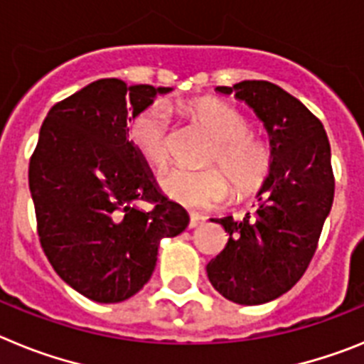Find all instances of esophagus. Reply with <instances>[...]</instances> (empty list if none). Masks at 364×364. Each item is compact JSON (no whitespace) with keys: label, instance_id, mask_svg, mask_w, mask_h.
<instances>
[{"label":"esophagus","instance_id":"obj_1","mask_svg":"<svg viewBox=\"0 0 364 364\" xmlns=\"http://www.w3.org/2000/svg\"><path fill=\"white\" fill-rule=\"evenodd\" d=\"M205 220V217H202V215H198V213H191L189 215V228H197V226H200L202 222Z\"/></svg>","mask_w":364,"mask_h":364}]
</instances>
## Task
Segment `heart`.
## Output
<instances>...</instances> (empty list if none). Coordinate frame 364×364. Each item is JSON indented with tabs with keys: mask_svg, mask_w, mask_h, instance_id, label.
Masks as SVG:
<instances>
[{
	"mask_svg": "<svg viewBox=\"0 0 364 364\" xmlns=\"http://www.w3.org/2000/svg\"><path fill=\"white\" fill-rule=\"evenodd\" d=\"M184 111L215 138L208 164L218 166L223 171L217 167L204 171L171 169L160 178V188L167 197L188 208H211L228 197V180L237 197L252 195L264 184L272 171L273 153L268 144L250 134V124L242 112L215 98L193 102ZM127 138L144 162L162 169L169 160V112L166 105L154 102L138 112L129 122Z\"/></svg>",
	"mask_w": 364,
	"mask_h": 364,
	"instance_id": "obj_1",
	"label": "heart"
}]
</instances>
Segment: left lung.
Listing matches in <instances>:
<instances>
[{"label": "left lung", "instance_id": "8db88e82", "mask_svg": "<svg viewBox=\"0 0 364 364\" xmlns=\"http://www.w3.org/2000/svg\"><path fill=\"white\" fill-rule=\"evenodd\" d=\"M217 91L235 92L255 111L268 131L273 164L255 213L211 218L230 239L205 272L228 301L264 304L294 288L317 250L336 188L330 142L319 118L275 83L244 80Z\"/></svg>", "mask_w": 364, "mask_h": 364}]
</instances>
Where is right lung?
<instances>
[{"mask_svg": "<svg viewBox=\"0 0 364 364\" xmlns=\"http://www.w3.org/2000/svg\"><path fill=\"white\" fill-rule=\"evenodd\" d=\"M169 91L98 80L53 105L41 125L28 164L40 242L54 272L91 301L120 302L142 290L160 240L189 224L127 138V124ZM138 200L154 210L136 208Z\"/></svg>", "mask_w": 364, "mask_h": 364, "instance_id": "add662e5", "label": "right lung"}]
</instances>
